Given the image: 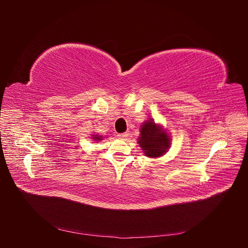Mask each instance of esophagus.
Masks as SVG:
<instances>
[{"instance_id": "esophagus-1", "label": "esophagus", "mask_w": 248, "mask_h": 248, "mask_svg": "<svg viewBox=\"0 0 248 248\" xmlns=\"http://www.w3.org/2000/svg\"><path fill=\"white\" fill-rule=\"evenodd\" d=\"M128 137V133H120V134H118V138L119 139H125V138H127Z\"/></svg>"}]
</instances>
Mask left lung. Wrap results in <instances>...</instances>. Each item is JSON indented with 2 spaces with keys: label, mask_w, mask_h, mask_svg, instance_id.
Returning a JSON list of instances; mask_svg holds the SVG:
<instances>
[{
  "label": "left lung",
  "mask_w": 248,
  "mask_h": 248,
  "mask_svg": "<svg viewBox=\"0 0 248 248\" xmlns=\"http://www.w3.org/2000/svg\"><path fill=\"white\" fill-rule=\"evenodd\" d=\"M138 142L149 157H159L166 153L170 147V139L167 132L153 121H147L141 126Z\"/></svg>",
  "instance_id": "8db88e82"
}]
</instances>
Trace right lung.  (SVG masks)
<instances>
[{"mask_svg":"<svg viewBox=\"0 0 248 248\" xmlns=\"http://www.w3.org/2000/svg\"><path fill=\"white\" fill-rule=\"evenodd\" d=\"M93 139L96 140H101V137H98V136H93Z\"/></svg>","mask_w":248,"mask_h":248,"instance_id":"add662e5","label":"right lung"}]
</instances>
